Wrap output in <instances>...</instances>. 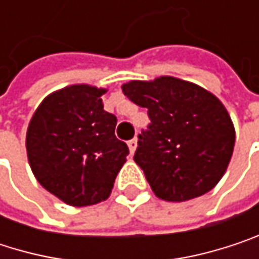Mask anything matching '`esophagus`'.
Masks as SVG:
<instances>
[{"mask_svg":"<svg viewBox=\"0 0 259 259\" xmlns=\"http://www.w3.org/2000/svg\"><path fill=\"white\" fill-rule=\"evenodd\" d=\"M127 145H129L130 153L133 154V153H135V150H136V147H138V139H136V138L130 139L129 142H127Z\"/></svg>","mask_w":259,"mask_h":259,"instance_id":"obj_1","label":"esophagus"}]
</instances>
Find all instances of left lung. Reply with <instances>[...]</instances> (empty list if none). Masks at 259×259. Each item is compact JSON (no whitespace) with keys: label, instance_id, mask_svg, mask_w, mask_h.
Here are the masks:
<instances>
[{"label":"left lung","instance_id":"1","mask_svg":"<svg viewBox=\"0 0 259 259\" xmlns=\"http://www.w3.org/2000/svg\"><path fill=\"white\" fill-rule=\"evenodd\" d=\"M123 93L148 109L133 160L154 195L183 202L210 192L224 177L235 142L231 117L202 87L172 76L130 80Z\"/></svg>","mask_w":259,"mask_h":259}]
</instances>
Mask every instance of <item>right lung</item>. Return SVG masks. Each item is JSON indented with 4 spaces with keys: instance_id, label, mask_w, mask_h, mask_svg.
I'll return each instance as SVG.
<instances>
[{
    "instance_id": "obj_1",
    "label": "right lung",
    "mask_w": 259,
    "mask_h": 259,
    "mask_svg": "<svg viewBox=\"0 0 259 259\" xmlns=\"http://www.w3.org/2000/svg\"><path fill=\"white\" fill-rule=\"evenodd\" d=\"M105 88L70 85L49 94L26 130L37 181L63 202L85 207L109 198L129 148L117 139V117L103 109Z\"/></svg>"
}]
</instances>
